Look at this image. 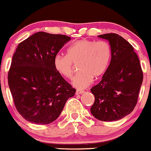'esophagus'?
Wrapping results in <instances>:
<instances>
[{"mask_svg": "<svg viewBox=\"0 0 151 151\" xmlns=\"http://www.w3.org/2000/svg\"><path fill=\"white\" fill-rule=\"evenodd\" d=\"M84 92V91H83V90L77 89V91H76V94H82Z\"/></svg>", "mask_w": 151, "mask_h": 151, "instance_id": "34e87169", "label": "esophagus"}]
</instances>
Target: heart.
<instances>
[{
	"label": "heart",
	"mask_w": 151,
	"mask_h": 151,
	"mask_svg": "<svg viewBox=\"0 0 151 151\" xmlns=\"http://www.w3.org/2000/svg\"><path fill=\"white\" fill-rule=\"evenodd\" d=\"M111 56L110 45L106 41L81 40L67 49V55H56L54 58V66L63 77L71 78L74 64L79 63V72L73 77L72 84L79 89H84L91 84L93 77H99L104 73Z\"/></svg>",
	"instance_id": "1"
}]
</instances>
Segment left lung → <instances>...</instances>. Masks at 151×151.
Masks as SVG:
<instances>
[{
	"label": "left lung",
	"instance_id": "8db88e82",
	"mask_svg": "<svg viewBox=\"0 0 151 151\" xmlns=\"http://www.w3.org/2000/svg\"><path fill=\"white\" fill-rule=\"evenodd\" d=\"M98 37L109 42L111 59L101 81L91 89L95 97L91 113L100 121H118L136 106L143 71L133 46L124 38L116 33Z\"/></svg>",
	"mask_w": 151,
	"mask_h": 151
}]
</instances>
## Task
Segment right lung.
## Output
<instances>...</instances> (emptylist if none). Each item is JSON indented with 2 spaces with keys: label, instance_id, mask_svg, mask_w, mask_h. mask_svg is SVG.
Returning a JSON list of instances; mask_svg holds the SVG:
<instances>
[{
  "label": "right lung",
  "instance_id": "1",
  "mask_svg": "<svg viewBox=\"0 0 151 151\" xmlns=\"http://www.w3.org/2000/svg\"><path fill=\"white\" fill-rule=\"evenodd\" d=\"M70 40L64 35L38 32L18 45L8 80L17 111L26 121L53 122L75 93L54 66L55 57Z\"/></svg>",
  "mask_w": 151,
  "mask_h": 151
}]
</instances>
